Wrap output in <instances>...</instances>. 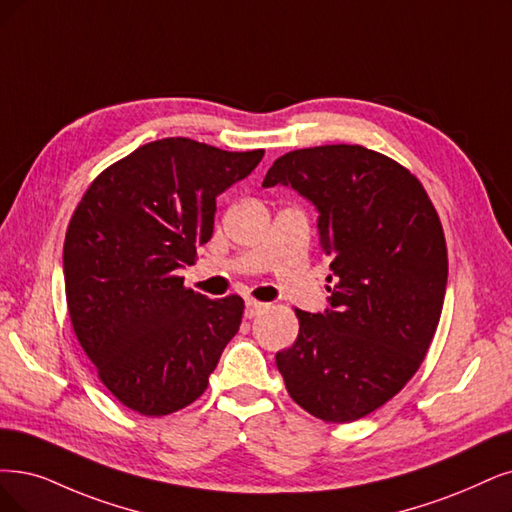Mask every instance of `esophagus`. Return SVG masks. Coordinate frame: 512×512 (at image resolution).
<instances>
[{
    "label": "esophagus",
    "instance_id": "34e87169",
    "mask_svg": "<svg viewBox=\"0 0 512 512\" xmlns=\"http://www.w3.org/2000/svg\"><path fill=\"white\" fill-rule=\"evenodd\" d=\"M268 308V304H263V301H257V299H246V310H244V316L246 318H255L257 314H261L263 310Z\"/></svg>",
    "mask_w": 512,
    "mask_h": 512
}]
</instances>
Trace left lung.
Wrapping results in <instances>:
<instances>
[{"label":"left lung","instance_id":"obj_1","mask_svg":"<svg viewBox=\"0 0 512 512\" xmlns=\"http://www.w3.org/2000/svg\"><path fill=\"white\" fill-rule=\"evenodd\" d=\"M291 185L318 211L335 280L329 310H295L299 335L276 354L291 399L333 424L388 403L420 369L437 331L447 244L418 177L363 145L280 156L263 187Z\"/></svg>","mask_w":512,"mask_h":512}]
</instances>
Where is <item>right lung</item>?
Returning a JSON list of instances; mask_svg holds the SVG:
<instances>
[{"mask_svg":"<svg viewBox=\"0 0 512 512\" xmlns=\"http://www.w3.org/2000/svg\"><path fill=\"white\" fill-rule=\"evenodd\" d=\"M261 158L263 149L151 141L105 168L75 208L63 246L71 325L128 409L160 418L194 403L238 333L242 297L208 299L177 270L211 240L217 196Z\"/></svg>","mask_w":512,"mask_h":512,"instance_id":"obj_1","label":"right lung"}]
</instances>
